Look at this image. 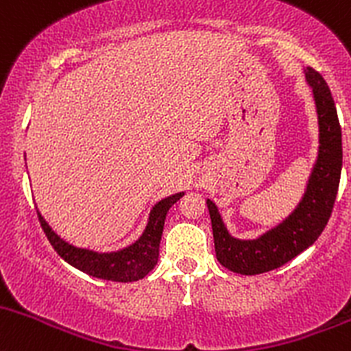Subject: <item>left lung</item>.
Instances as JSON below:
<instances>
[{"mask_svg": "<svg viewBox=\"0 0 351 351\" xmlns=\"http://www.w3.org/2000/svg\"><path fill=\"white\" fill-rule=\"evenodd\" d=\"M305 80L313 93L320 145L305 194L292 214L261 237L242 240L230 235L217 206L207 199L217 261L235 274L257 275L290 262L313 245L332 215L343 159L341 128L332 93L322 74L306 68Z\"/></svg>", "mask_w": 351, "mask_h": 351, "instance_id": "left-lung-1", "label": "left lung"}]
</instances>
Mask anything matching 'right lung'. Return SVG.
<instances>
[{
	"instance_id": "obj_1",
	"label": "right lung",
	"mask_w": 351,
	"mask_h": 351,
	"mask_svg": "<svg viewBox=\"0 0 351 351\" xmlns=\"http://www.w3.org/2000/svg\"><path fill=\"white\" fill-rule=\"evenodd\" d=\"M182 195L184 192H177V194L159 200L151 208L147 226L141 237L131 245L116 252H96L73 245L59 237L39 210L38 217L53 249L58 252L62 261L68 262L74 269L84 271L90 277L102 278V280L136 282L144 278L156 267L157 258H159V243L162 237L165 215H167L169 208Z\"/></svg>"
}]
</instances>
